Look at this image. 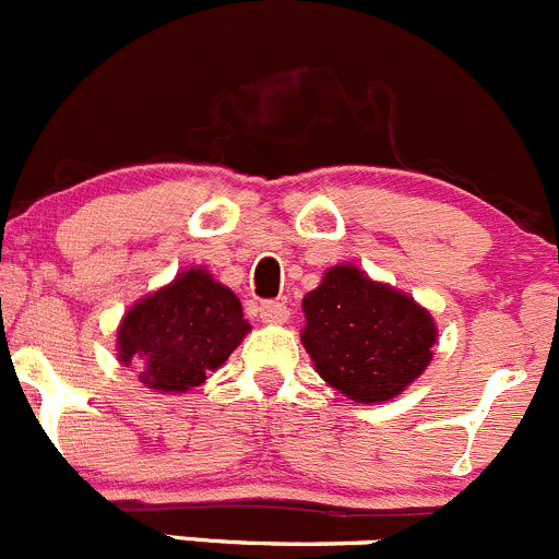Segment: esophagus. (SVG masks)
Here are the masks:
<instances>
[{
	"mask_svg": "<svg viewBox=\"0 0 559 559\" xmlns=\"http://www.w3.org/2000/svg\"><path fill=\"white\" fill-rule=\"evenodd\" d=\"M259 319L267 321V324H284L289 319V308H286V302L264 300L259 302Z\"/></svg>",
	"mask_w": 559,
	"mask_h": 559,
	"instance_id": "esophagus-1",
	"label": "esophagus"
}]
</instances>
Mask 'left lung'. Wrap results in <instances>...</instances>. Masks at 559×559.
I'll return each mask as SVG.
<instances>
[{"instance_id": "1", "label": "left lung", "mask_w": 559, "mask_h": 559, "mask_svg": "<svg viewBox=\"0 0 559 559\" xmlns=\"http://www.w3.org/2000/svg\"><path fill=\"white\" fill-rule=\"evenodd\" d=\"M308 348L321 379L357 403L403 392L432 359L436 324L408 295L376 284L352 264L326 270L302 300Z\"/></svg>"}]
</instances>
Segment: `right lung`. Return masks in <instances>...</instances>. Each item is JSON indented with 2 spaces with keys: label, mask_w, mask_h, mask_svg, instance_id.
I'll use <instances>...</instances> for the list:
<instances>
[{
  "label": "right lung",
  "mask_w": 559,
  "mask_h": 559,
  "mask_svg": "<svg viewBox=\"0 0 559 559\" xmlns=\"http://www.w3.org/2000/svg\"><path fill=\"white\" fill-rule=\"evenodd\" d=\"M251 330L240 300L205 270H189L145 297L121 321L118 357L159 392H186L222 368Z\"/></svg>",
  "instance_id": "right-lung-1"
}]
</instances>
